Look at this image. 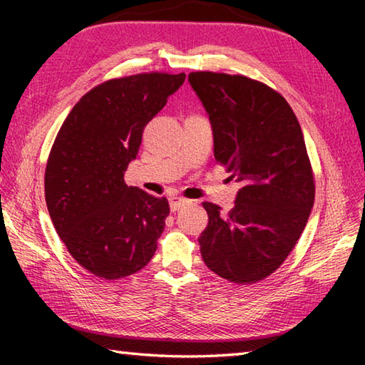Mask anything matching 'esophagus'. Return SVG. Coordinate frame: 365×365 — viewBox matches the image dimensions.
Masks as SVG:
<instances>
[{
	"mask_svg": "<svg viewBox=\"0 0 365 365\" xmlns=\"http://www.w3.org/2000/svg\"><path fill=\"white\" fill-rule=\"evenodd\" d=\"M190 200H185V197L180 196H172L170 197V211H178V209L183 207L185 205H188Z\"/></svg>",
	"mask_w": 365,
	"mask_h": 365,
	"instance_id": "34e87169",
	"label": "esophagus"
}]
</instances>
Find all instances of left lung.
Instances as JSON below:
<instances>
[{
	"label": "left lung",
	"mask_w": 365,
	"mask_h": 365,
	"mask_svg": "<svg viewBox=\"0 0 365 365\" xmlns=\"http://www.w3.org/2000/svg\"><path fill=\"white\" fill-rule=\"evenodd\" d=\"M209 114L214 158L242 185L227 215L202 202V261L222 279L248 285L280 267L298 243L316 185L298 119L285 98L245 76L191 72Z\"/></svg>",
	"instance_id": "1"
}]
</instances>
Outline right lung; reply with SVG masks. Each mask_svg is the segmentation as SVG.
Listing matches in <instances>:
<instances>
[{
    "mask_svg": "<svg viewBox=\"0 0 365 365\" xmlns=\"http://www.w3.org/2000/svg\"><path fill=\"white\" fill-rule=\"evenodd\" d=\"M185 82V73L146 72L103 82L72 108L49 151L45 197L71 256L117 280L143 269L169 215L165 197L123 182L146 123Z\"/></svg>",
    "mask_w": 365,
    "mask_h": 365,
    "instance_id": "right-lung-1",
    "label": "right lung"
}]
</instances>
